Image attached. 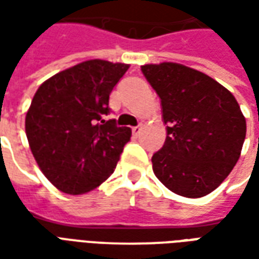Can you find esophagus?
<instances>
[{
	"label": "esophagus",
	"instance_id": "obj_1",
	"mask_svg": "<svg viewBox=\"0 0 259 259\" xmlns=\"http://www.w3.org/2000/svg\"><path fill=\"white\" fill-rule=\"evenodd\" d=\"M141 130H143V124H139L136 127H132V133H133V136H139L141 133Z\"/></svg>",
	"mask_w": 259,
	"mask_h": 259
}]
</instances>
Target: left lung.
<instances>
[{
  "mask_svg": "<svg viewBox=\"0 0 259 259\" xmlns=\"http://www.w3.org/2000/svg\"><path fill=\"white\" fill-rule=\"evenodd\" d=\"M141 70L161 100L165 144L152 170L169 190L200 198L215 190L237 163L247 132L237 100L217 80L176 62Z\"/></svg>",
  "mask_w": 259,
  "mask_h": 259,
  "instance_id": "left-lung-1",
  "label": "left lung"
}]
</instances>
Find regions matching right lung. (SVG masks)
<instances>
[{"label":"right lung","instance_id":"add662e5","mask_svg":"<svg viewBox=\"0 0 259 259\" xmlns=\"http://www.w3.org/2000/svg\"><path fill=\"white\" fill-rule=\"evenodd\" d=\"M129 66L90 59L37 89L26 112V136L38 168L62 193L94 190L116 168L132 130L104 115L111 91Z\"/></svg>","mask_w":259,"mask_h":259}]
</instances>
